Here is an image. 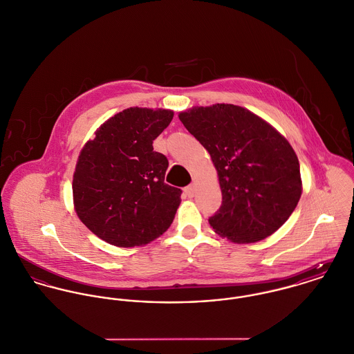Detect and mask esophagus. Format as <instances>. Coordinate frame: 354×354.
Wrapping results in <instances>:
<instances>
[{"mask_svg":"<svg viewBox=\"0 0 354 354\" xmlns=\"http://www.w3.org/2000/svg\"><path fill=\"white\" fill-rule=\"evenodd\" d=\"M185 194L189 196V198L196 196V186L192 183V185H189L187 187H185Z\"/></svg>","mask_w":354,"mask_h":354,"instance_id":"1","label":"esophagus"}]
</instances>
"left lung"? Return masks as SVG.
<instances>
[{
    "label": "left lung",
    "mask_w": 354,
    "mask_h": 354,
    "mask_svg": "<svg viewBox=\"0 0 354 354\" xmlns=\"http://www.w3.org/2000/svg\"><path fill=\"white\" fill-rule=\"evenodd\" d=\"M210 153L223 202L210 227L234 243H255L289 218L301 196L300 164L273 126L234 104L193 107L179 114Z\"/></svg>",
    "instance_id": "obj_1"
}]
</instances>
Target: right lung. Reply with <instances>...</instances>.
I'll use <instances>...</instances> for the list:
<instances>
[{
    "mask_svg": "<svg viewBox=\"0 0 354 354\" xmlns=\"http://www.w3.org/2000/svg\"><path fill=\"white\" fill-rule=\"evenodd\" d=\"M172 118L171 110H123L80 152L72 185L75 209L102 240L117 247L144 245L172 224L182 190L164 183L168 160L153 151V141Z\"/></svg>",
    "mask_w": 354,
    "mask_h": 354,
    "instance_id": "obj_1",
    "label": "right lung"
}]
</instances>
